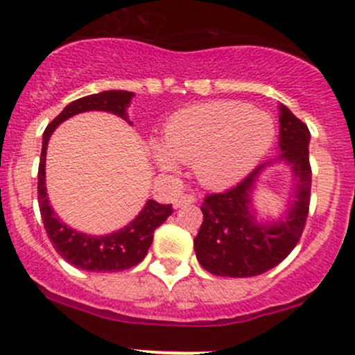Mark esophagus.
Segmentation results:
<instances>
[{"instance_id": "obj_1", "label": "esophagus", "mask_w": 355, "mask_h": 355, "mask_svg": "<svg viewBox=\"0 0 355 355\" xmlns=\"http://www.w3.org/2000/svg\"><path fill=\"white\" fill-rule=\"evenodd\" d=\"M190 203H195V197L190 193H183V195H178L177 198L173 200V207L175 209H180V207H185V205H190Z\"/></svg>"}]
</instances>
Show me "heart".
<instances>
[{
    "instance_id": "obj_1",
    "label": "heart",
    "mask_w": 355,
    "mask_h": 355,
    "mask_svg": "<svg viewBox=\"0 0 355 355\" xmlns=\"http://www.w3.org/2000/svg\"><path fill=\"white\" fill-rule=\"evenodd\" d=\"M275 138L274 118L242 101H214L175 113L153 158L165 172L193 165L205 187L240 180L266 157Z\"/></svg>"
}]
</instances>
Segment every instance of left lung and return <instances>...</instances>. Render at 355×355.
<instances>
[{
    "instance_id": "obj_1",
    "label": "left lung",
    "mask_w": 355,
    "mask_h": 355,
    "mask_svg": "<svg viewBox=\"0 0 355 355\" xmlns=\"http://www.w3.org/2000/svg\"><path fill=\"white\" fill-rule=\"evenodd\" d=\"M280 155L259 165L230 190L207 195L203 222L193 248L207 272L220 277H254L270 270L294 250L302 235L311 202L312 170L309 164L311 132L285 105L279 107ZM277 161L291 166L295 200L286 215L272 223L256 220L251 197L259 173Z\"/></svg>"
}]
</instances>
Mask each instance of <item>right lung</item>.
<instances>
[{"instance_id":"1","label":"right lung","mask_w":355,"mask_h":355,"mask_svg":"<svg viewBox=\"0 0 355 355\" xmlns=\"http://www.w3.org/2000/svg\"><path fill=\"white\" fill-rule=\"evenodd\" d=\"M132 92L123 89H108V92L88 95L83 98L71 101L64 107L43 133L42 158L38 168V203L42 211L43 225L50 237L53 247L58 254L71 266L81 270L92 272H118L125 268L135 267L145 259L146 252L153 242V232L172 215V205L148 200L144 210L137 215L123 229L108 235H88L78 232L67 223L61 222L55 210L51 209L46 193V182H44V164H46V148L50 137L55 128L64 120L78 115L83 112H108L113 115L128 120L126 108L133 98ZM132 123V121H128Z\"/></svg>"}]
</instances>
